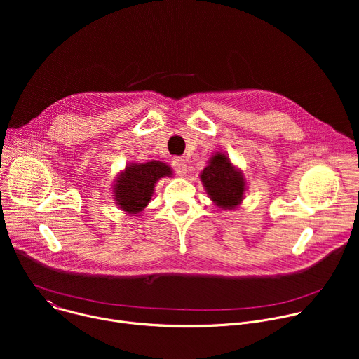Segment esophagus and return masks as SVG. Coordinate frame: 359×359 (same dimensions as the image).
<instances>
[{"mask_svg": "<svg viewBox=\"0 0 359 359\" xmlns=\"http://www.w3.org/2000/svg\"><path fill=\"white\" fill-rule=\"evenodd\" d=\"M172 165H173V169L176 170L177 175L183 176V175L186 173V162H184L182 158H175L173 162H172Z\"/></svg>", "mask_w": 359, "mask_h": 359, "instance_id": "1", "label": "esophagus"}]
</instances>
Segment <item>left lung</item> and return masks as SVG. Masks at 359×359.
<instances>
[{
    "label": "left lung",
    "instance_id": "obj_1",
    "mask_svg": "<svg viewBox=\"0 0 359 359\" xmlns=\"http://www.w3.org/2000/svg\"><path fill=\"white\" fill-rule=\"evenodd\" d=\"M201 182L212 200L223 209H231L240 204L245 190L243 175L236 170L223 153H216L210 165L203 170Z\"/></svg>",
    "mask_w": 359,
    "mask_h": 359
}]
</instances>
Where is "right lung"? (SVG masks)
<instances>
[{"instance_id": "obj_1", "label": "right lung", "mask_w": 359, "mask_h": 359, "mask_svg": "<svg viewBox=\"0 0 359 359\" xmlns=\"http://www.w3.org/2000/svg\"><path fill=\"white\" fill-rule=\"evenodd\" d=\"M169 175L170 168L158 161L126 168L115 184V197L121 209L132 215L142 212L153 194L155 183Z\"/></svg>"}]
</instances>
